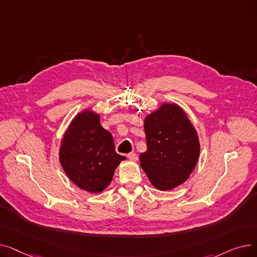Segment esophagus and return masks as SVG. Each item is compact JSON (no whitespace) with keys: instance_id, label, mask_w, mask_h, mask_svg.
<instances>
[{"instance_id":"1","label":"esophagus","mask_w":257,"mask_h":257,"mask_svg":"<svg viewBox=\"0 0 257 257\" xmlns=\"http://www.w3.org/2000/svg\"><path fill=\"white\" fill-rule=\"evenodd\" d=\"M127 157L130 159V160H132V161H137L138 160V154L137 153H133V152H131V153H129L128 155H127Z\"/></svg>"}]
</instances>
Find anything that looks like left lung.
Segmentation results:
<instances>
[{"mask_svg":"<svg viewBox=\"0 0 257 257\" xmlns=\"http://www.w3.org/2000/svg\"><path fill=\"white\" fill-rule=\"evenodd\" d=\"M147 151L141 167L154 187L170 191L187 180L200 154L197 130L185 111L175 103H164L145 117Z\"/></svg>","mask_w":257,"mask_h":257,"instance_id":"left-lung-1","label":"left lung"}]
</instances>
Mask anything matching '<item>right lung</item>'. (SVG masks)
I'll return each mask as SVG.
<instances>
[{
    "instance_id": "1",
    "label": "right lung",
    "mask_w": 257,
    "mask_h": 257,
    "mask_svg": "<svg viewBox=\"0 0 257 257\" xmlns=\"http://www.w3.org/2000/svg\"><path fill=\"white\" fill-rule=\"evenodd\" d=\"M126 157L116 154L111 133L100 124V114L85 109L66 129L59 148L60 165L78 187L97 194L110 184Z\"/></svg>"
}]
</instances>
